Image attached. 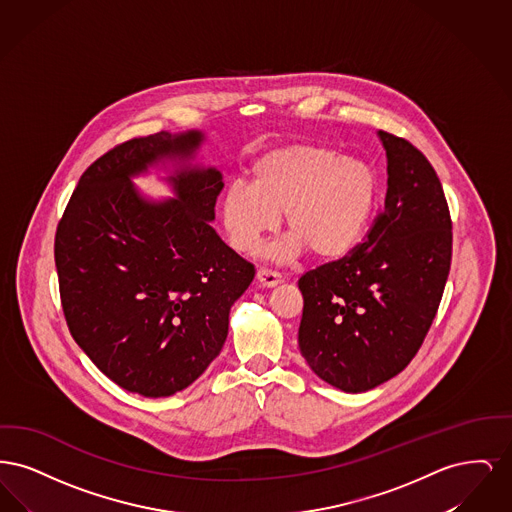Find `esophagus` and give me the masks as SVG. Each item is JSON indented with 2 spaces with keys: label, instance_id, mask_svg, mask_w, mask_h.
<instances>
[{
  "label": "esophagus",
  "instance_id": "1",
  "mask_svg": "<svg viewBox=\"0 0 512 512\" xmlns=\"http://www.w3.org/2000/svg\"><path fill=\"white\" fill-rule=\"evenodd\" d=\"M257 282L263 286V288H274L282 282L280 274L274 272V270H268V268H261L257 270Z\"/></svg>",
  "mask_w": 512,
  "mask_h": 512
}]
</instances>
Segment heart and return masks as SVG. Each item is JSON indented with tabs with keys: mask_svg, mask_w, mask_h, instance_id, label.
<instances>
[{
	"mask_svg": "<svg viewBox=\"0 0 512 512\" xmlns=\"http://www.w3.org/2000/svg\"><path fill=\"white\" fill-rule=\"evenodd\" d=\"M376 194L378 178L365 161L297 142L257 159L253 184H230L220 213L230 244L242 253L257 249L284 215L292 232L267 247V259L286 263L305 249L318 259H338L363 236Z\"/></svg>",
	"mask_w": 512,
	"mask_h": 512,
	"instance_id": "heart-1",
	"label": "heart"
}]
</instances>
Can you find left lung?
<instances>
[{
	"label": "left lung",
	"instance_id": "1",
	"mask_svg": "<svg viewBox=\"0 0 512 512\" xmlns=\"http://www.w3.org/2000/svg\"><path fill=\"white\" fill-rule=\"evenodd\" d=\"M388 194L365 240L299 278V349L324 382L372 390L413 361L445 290L453 224L441 182L420 149L378 132Z\"/></svg>",
	"mask_w": 512,
	"mask_h": 512
}]
</instances>
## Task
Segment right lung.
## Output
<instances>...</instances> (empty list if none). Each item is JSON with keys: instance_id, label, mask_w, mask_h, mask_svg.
Listing matches in <instances>:
<instances>
[{"instance_id": "right-lung-1", "label": "right lung", "mask_w": 512, "mask_h": 512, "mask_svg": "<svg viewBox=\"0 0 512 512\" xmlns=\"http://www.w3.org/2000/svg\"><path fill=\"white\" fill-rule=\"evenodd\" d=\"M201 132L132 138L78 180L55 232L63 315L74 341L124 390L167 397L213 363L228 313L255 267L209 224L224 182L215 169L184 167L176 199L149 203L130 176L169 157L188 159Z\"/></svg>"}]
</instances>
